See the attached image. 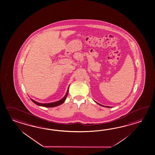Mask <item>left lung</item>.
<instances>
[{
	"label": "left lung",
	"mask_w": 155,
	"mask_h": 155,
	"mask_svg": "<svg viewBox=\"0 0 155 155\" xmlns=\"http://www.w3.org/2000/svg\"><path fill=\"white\" fill-rule=\"evenodd\" d=\"M95 103H97L98 104L101 105V106H102V107H107V106H104V105H103L100 104H99V103H97V102H96V101H95Z\"/></svg>",
	"instance_id": "1"
}]
</instances>
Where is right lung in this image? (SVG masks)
Returning a JSON list of instances; mask_svg holds the SVG:
<instances>
[{
  "label": "right lung",
  "instance_id": "add662e5",
  "mask_svg": "<svg viewBox=\"0 0 155 155\" xmlns=\"http://www.w3.org/2000/svg\"><path fill=\"white\" fill-rule=\"evenodd\" d=\"M69 87H70V86H69L68 88L66 94H65L64 97L62 99H61V100H60V101H55V102H53V103H38V102H37V101H34V100L32 99H31V101H32V102H34L35 104L38 105V106H41V107H57V106H58V105H60L63 104V103L64 102V101H66L67 97V95H68V93Z\"/></svg>",
  "mask_w": 155,
  "mask_h": 155
}]
</instances>
